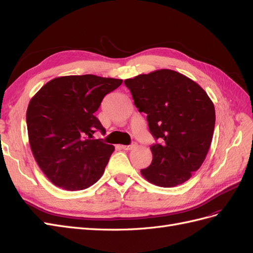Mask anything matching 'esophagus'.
Returning a JSON list of instances; mask_svg holds the SVG:
<instances>
[{
	"label": "esophagus",
	"mask_w": 253,
	"mask_h": 253,
	"mask_svg": "<svg viewBox=\"0 0 253 253\" xmlns=\"http://www.w3.org/2000/svg\"><path fill=\"white\" fill-rule=\"evenodd\" d=\"M136 147H137V143H136V142H133L132 144H129V145H121V149H124V150H126V151H129V150L135 149Z\"/></svg>",
	"instance_id": "1"
}]
</instances>
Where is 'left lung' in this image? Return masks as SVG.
Wrapping results in <instances>:
<instances>
[{
	"label": "left lung",
	"instance_id": "left-lung-1",
	"mask_svg": "<svg viewBox=\"0 0 253 253\" xmlns=\"http://www.w3.org/2000/svg\"><path fill=\"white\" fill-rule=\"evenodd\" d=\"M139 112L148 115L152 164L141 170L153 185L171 188L200 169L211 145L215 110L206 91L185 75L158 70L125 80Z\"/></svg>",
	"mask_w": 253,
	"mask_h": 253
}]
</instances>
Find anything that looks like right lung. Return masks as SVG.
Segmentation results:
<instances>
[{
	"mask_svg": "<svg viewBox=\"0 0 253 253\" xmlns=\"http://www.w3.org/2000/svg\"><path fill=\"white\" fill-rule=\"evenodd\" d=\"M121 79L95 75L63 76L48 81L30 99L26 122L30 149L53 185L67 191L97 182L115 148L93 139L105 131L95 116L103 97Z\"/></svg>",
	"mask_w": 253,
	"mask_h": 253,
	"instance_id": "add662e5",
	"label": "right lung"
}]
</instances>
